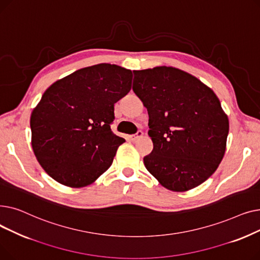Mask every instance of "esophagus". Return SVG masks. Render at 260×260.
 Returning <instances> with one entry per match:
<instances>
[{
	"instance_id": "obj_1",
	"label": "esophagus",
	"mask_w": 260,
	"mask_h": 260,
	"mask_svg": "<svg viewBox=\"0 0 260 260\" xmlns=\"http://www.w3.org/2000/svg\"><path fill=\"white\" fill-rule=\"evenodd\" d=\"M142 137H143V133H142L141 131H138L137 134H135V135H132V136H131V139H132L133 141H137V140H139V139L142 138Z\"/></svg>"
}]
</instances>
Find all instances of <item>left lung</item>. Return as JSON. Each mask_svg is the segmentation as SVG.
Wrapping results in <instances>:
<instances>
[{"label":"left lung","mask_w":260,"mask_h":260,"mask_svg":"<svg viewBox=\"0 0 260 260\" xmlns=\"http://www.w3.org/2000/svg\"><path fill=\"white\" fill-rule=\"evenodd\" d=\"M133 90L148 113L153 152L146 170L173 192L192 189L224 156L229 119L215 92L186 72L157 66L134 72Z\"/></svg>","instance_id":"1"}]
</instances>
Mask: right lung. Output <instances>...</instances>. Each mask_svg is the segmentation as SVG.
<instances>
[{"label":"right lung","mask_w":260,"mask_h":260,"mask_svg":"<svg viewBox=\"0 0 260 260\" xmlns=\"http://www.w3.org/2000/svg\"><path fill=\"white\" fill-rule=\"evenodd\" d=\"M133 73L115 64L81 68L52 83L30 116L40 166L70 187L91 184L125 140L112 132L114 105L131 90Z\"/></svg>","instance_id":"add662e5"}]
</instances>
